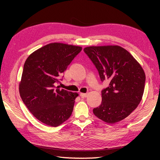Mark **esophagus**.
Here are the masks:
<instances>
[{
  "mask_svg": "<svg viewBox=\"0 0 160 160\" xmlns=\"http://www.w3.org/2000/svg\"><path fill=\"white\" fill-rule=\"evenodd\" d=\"M80 96L82 97V98H84V97H86L88 96V93H80Z\"/></svg>",
  "mask_w": 160,
  "mask_h": 160,
  "instance_id": "34e87169",
  "label": "esophagus"
}]
</instances>
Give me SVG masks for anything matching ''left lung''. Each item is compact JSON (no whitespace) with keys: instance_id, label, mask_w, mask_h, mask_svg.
Returning <instances> with one entry per match:
<instances>
[{"instance_id":"obj_1","label":"left lung","mask_w":160,"mask_h":160,"mask_svg":"<svg viewBox=\"0 0 160 160\" xmlns=\"http://www.w3.org/2000/svg\"><path fill=\"white\" fill-rule=\"evenodd\" d=\"M84 51L92 61L102 82L109 87L102 90V101L93 113L108 123L123 120L136 109L144 92L145 74L128 51L119 46L89 47Z\"/></svg>"}]
</instances>
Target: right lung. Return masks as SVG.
Listing matches in <instances>:
<instances>
[{
    "label": "right lung",
    "mask_w": 160,
    "mask_h": 160,
    "mask_svg": "<svg viewBox=\"0 0 160 160\" xmlns=\"http://www.w3.org/2000/svg\"><path fill=\"white\" fill-rule=\"evenodd\" d=\"M82 47L51 43L29 56L24 65L20 94L32 115L56 127L71 116L78 93L60 89L56 83Z\"/></svg>",
    "instance_id": "obj_1"
}]
</instances>
